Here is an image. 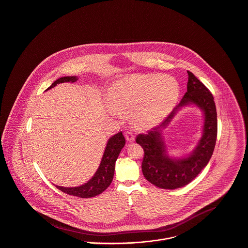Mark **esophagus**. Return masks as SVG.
Returning <instances> with one entry per match:
<instances>
[{
    "label": "esophagus",
    "instance_id": "esophagus-1",
    "mask_svg": "<svg viewBox=\"0 0 248 248\" xmlns=\"http://www.w3.org/2000/svg\"><path fill=\"white\" fill-rule=\"evenodd\" d=\"M124 137H125V140H127V142H129V143L135 141V136L133 135L132 132H129V131L125 132L124 133Z\"/></svg>",
    "mask_w": 248,
    "mask_h": 248
}]
</instances>
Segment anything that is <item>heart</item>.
Wrapping results in <instances>:
<instances>
[{
    "mask_svg": "<svg viewBox=\"0 0 248 248\" xmlns=\"http://www.w3.org/2000/svg\"><path fill=\"white\" fill-rule=\"evenodd\" d=\"M178 94V83L170 75L133 74L112 83L108 102L112 112L128 113L136 127L148 129L165 118Z\"/></svg>",
    "mask_w": 248,
    "mask_h": 248,
    "instance_id": "1",
    "label": "heart"
}]
</instances>
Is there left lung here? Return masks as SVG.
I'll list each match as a JSON object with an SVG mask.
<instances>
[{"instance_id": "1", "label": "left lung", "mask_w": 248, "mask_h": 248, "mask_svg": "<svg viewBox=\"0 0 248 248\" xmlns=\"http://www.w3.org/2000/svg\"><path fill=\"white\" fill-rule=\"evenodd\" d=\"M188 72L187 92L169 116L146 135H139L137 143L144 150L142 172L145 178L158 188L175 189L184 187L198 176L212 156L217 133V109L210 91L192 72ZM194 106L203 112L202 137L195 150L181 157L167 153L162 130L183 107Z\"/></svg>"}]
</instances>
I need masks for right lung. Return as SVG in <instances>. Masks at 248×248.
Segmentation results:
<instances>
[{
	"mask_svg": "<svg viewBox=\"0 0 248 248\" xmlns=\"http://www.w3.org/2000/svg\"><path fill=\"white\" fill-rule=\"evenodd\" d=\"M77 76H65L61 77L52 83L48 89L49 90L55 87L57 84L63 83H75L78 81ZM125 145V140L123 136L122 132L112 136L107 141L106 147L104 150V154L102 155L101 162L99 164L98 168L96 169L94 176L91 177L86 183H84L78 187H62L55 185L59 190L63 191L72 196H77L80 198H91L94 197L110 185L113 176H114V169H115V162L118 158L119 154L121 153L122 149Z\"/></svg>",
	"mask_w": 248,
	"mask_h": 248,
	"instance_id": "add662e5",
	"label": "right lung"
}]
</instances>
